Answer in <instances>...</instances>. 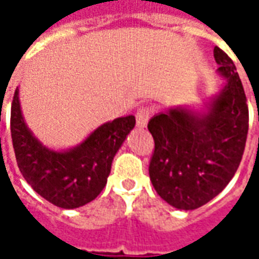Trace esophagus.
<instances>
[{
    "instance_id": "34e87169",
    "label": "esophagus",
    "mask_w": 259,
    "mask_h": 259,
    "mask_svg": "<svg viewBox=\"0 0 259 259\" xmlns=\"http://www.w3.org/2000/svg\"><path fill=\"white\" fill-rule=\"evenodd\" d=\"M154 109L151 107H143L140 108L137 113H136V123H137V127H146L147 123H148V119L151 118Z\"/></svg>"
}]
</instances>
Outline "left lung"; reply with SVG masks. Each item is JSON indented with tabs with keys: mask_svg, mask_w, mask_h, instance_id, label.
<instances>
[{
	"mask_svg": "<svg viewBox=\"0 0 259 259\" xmlns=\"http://www.w3.org/2000/svg\"><path fill=\"white\" fill-rule=\"evenodd\" d=\"M226 79L205 112L170 108L148 122L154 137L150 179L159 197L178 209L200 208L228 186L239 168L248 133V107L233 61L213 48Z\"/></svg>",
	"mask_w": 259,
	"mask_h": 259,
	"instance_id": "8db88e82",
	"label": "left lung"
}]
</instances>
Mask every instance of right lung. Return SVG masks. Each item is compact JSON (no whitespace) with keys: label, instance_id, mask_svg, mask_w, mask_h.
Returning <instances> with one entry per match:
<instances>
[{"label":"right lung","instance_id":"1","mask_svg":"<svg viewBox=\"0 0 259 259\" xmlns=\"http://www.w3.org/2000/svg\"><path fill=\"white\" fill-rule=\"evenodd\" d=\"M133 115L97 127L83 143L66 151L42 146L26 126L15 90L11 136L20 174L31 189L54 205L73 209L85 205L107 185L113 157L135 127Z\"/></svg>","mask_w":259,"mask_h":259}]
</instances>
